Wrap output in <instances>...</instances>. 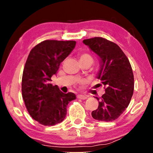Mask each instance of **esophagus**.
<instances>
[{
    "instance_id": "esophagus-1",
    "label": "esophagus",
    "mask_w": 153,
    "mask_h": 153,
    "mask_svg": "<svg viewBox=\"0 0 153 153\" xmlns=\"http://www.w3.org/2000/svg\"><path fill=\"white\" fill-rule=\"evenodd\" d=\"M77 98L80 100H86L88 97L86 95H77Z\"/></svg>"
}]
</instances>
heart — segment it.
<instances>
[{
    "instance_id": "1",
    "label": "heart",
    "mask_w": 153,
    "mask_h": 153,
    "mask_svg": "<svg viewBox=\"0 0 153 153\" xmlns=\"http://www.w3.org/2000/svg\"><path fill=\"white\" fill-rule=\"evenodd\" d=\"M79 60L81 61H91L93 62V57L87 53H79Z\"/></svg>"
}]
</instances>
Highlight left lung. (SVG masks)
I'll list each match as a JSON object with an SVG mask.
<instances>
[{
	"instance_id": "left-lung-1",
	"label": "left lung",
	"mask_w": 153,
	"mask_h": 153,
	"mask_svg": "<svg viewBox=\"0 0 153 153\" xmlns=\"http://www.w3.org/2000/svg\"><path fill=\"white\" fill-rule=\"evenodd\" d=\"M83 42L101 58L97 79L105 88L102 97H96L99 105L92 116L104 122L116 120L128 106L133 95L134 82L130 62L118 45L105 38L96 37Z\"/></svg>"
}]
</instances>
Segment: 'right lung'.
Returning <instances> with one entry per match:
<instances>
[{
  "instance_id": "right-lung-1",
  "label": "right lung",
  "mask_w": 153,
  "mask_h": 153,
  "mask_svg": "<svg viewBox=\"0 0 153 153\" xmlns=\"http://www.w3.org/2000/svg\"><path fill=\"white\" fill-rule=\"evenodd\" d=\"M76 42L45 40L31 49L25 64L22 91L26 109L39 124L52 126L65 118L68 104L76 99L73 93H63L51 83L60 65Z\"/></svg>"
}]
</instances>
